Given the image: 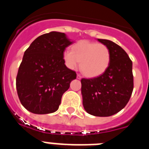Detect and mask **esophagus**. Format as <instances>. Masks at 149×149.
Returning a JSON list of instances; mask_svg holds the SVG:
<instances>
[{"mask_svg": "<svg viewBox=\"0 0 149 149\" xmlns=\"http://www.w3.org/2000/svg\"><path fill=\"white\" fill-rule=\"evenodd\" d=\"M77 79H81V78H82V76H81V74H77Z\"/></svg>", "mask_w": 149, "mask_h": 149, "instance_id": "esophagus-1", "label": "esophagus"}]
</instances>
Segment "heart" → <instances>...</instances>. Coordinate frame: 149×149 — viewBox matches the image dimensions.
Returning <instances> with one entry per match:
<instances>
[{"label": "heart", "mask_w": 149, "mask_h": 149, "mask_svg": "<svg viewBox=\"0 0 149 149\" xmlns=\"http://www.w3.org/2000/svg\"><path fill=\"white\" fill-rule=\"evenodd\" d=\"M110 51L104 44L86 40L79 41L73 45L72 50L63 52V60L67 67L75 69L81 62V69L84 75L95 77L107 69L110 63Z\"/></svg>", "instance_id": "heart-1"}]
</instances>
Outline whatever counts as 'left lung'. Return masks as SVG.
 <instances>
[{"mask_svg": "<svg viewBox=\"0 0 149 149\" xmlns=\"http://www.w3.org/2000/svg\"><path fill=\"white\" fill-rule=\"evenodd\" d=\"M108 47L111 58L103 74L81 79L83 105L95 116H110L126 106L134 89L132 61L125 50L112 41L98 39Z\"/></svg>", "mask_w": 149, "mask_h": 149, "instance_id": "8db88e82", "label": "left lung"}]
</instances>
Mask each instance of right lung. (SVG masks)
<instances>
[{
    "label": "right lung",
    "mask_w": 149,
    "mask_h": 149,
    "mask_svg": "<svg viewBox=\"0 0 149 149\" xmlns=\"http://www.w3.org/2000/svg\"><path fill=\"white\" fill-rule=\"evenodd\" d=\"M72 42L64 33L52 31L36 38L25 51L17 74L16 89L28 111L48 114L58 110L63 93L77 77L63 60V52Z\"/></svg>",
    "instance_id": "right-lung-1"
}]
</instances>
